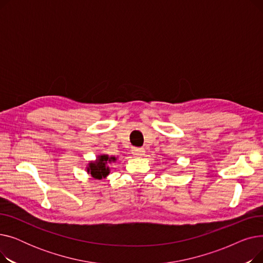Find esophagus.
Returning a JSON list of instances; mask_svg holds the SVG:
<instances>
[{"mask_svg":"<svg viewBox=\"0 0 263 263\" xmlns=\"http://www.w3.org/2000/svg\"><path fill=\"white\" fill-rule=\"evenodd\" d=\"M132 154H133L134 156H137V157H142V156H144V154H145V149H144V148L134 147V148H132Z\"/></svg>","mask_w":263,"mask_h":263,"instance_id":"1","label":"esophagus"}]
</instances>
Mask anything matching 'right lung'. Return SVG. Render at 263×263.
<instances>
[{"instance_id":"right-lung-1","label":"right lung","mask_w":263,"mask_h":263,"mask_svg":"<svg viewBox=\"0 0 263 263\" xmlns=\"http://www.w3.org/2000/svg\"><path fill=\"white\" fill-rule=\"evenodd\" d=\"M115 157H108L107 155H101L97 157V160L95 162L88 163L87 166V173L95 179H101L105 178L109 174V167L107 166L108 163L115 162Z\"/></svg>"}]
</instances>
